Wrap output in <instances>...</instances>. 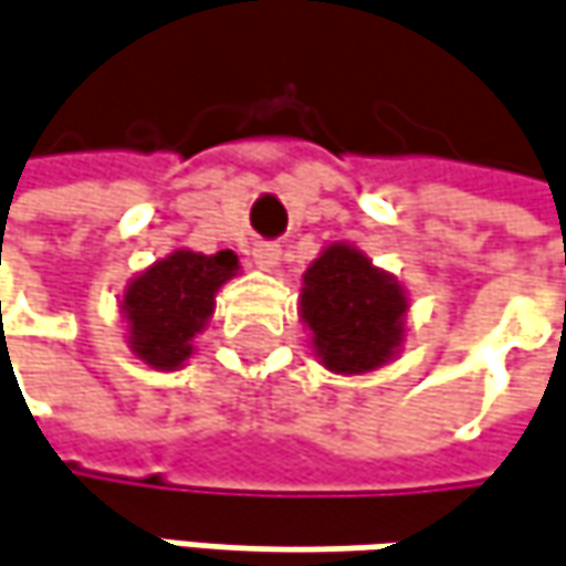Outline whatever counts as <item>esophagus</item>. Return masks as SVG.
Masks as SVG:
<instances>
[{"label": "esophagus", "instance_id": "esophagus-1", "mask_svg": "<svg viewBox=\"0 0 566 566\" xmlns=\"http://www.w3.org/2000/svg\"><path fill=\"white\" fill-rule=\"evenodd\" d=\"M251 254H254V261L264 270H273L280 264V244H273V241H258Z\"/></svg>", "mask_w": 566, "mask_h": 566}]
</instances>
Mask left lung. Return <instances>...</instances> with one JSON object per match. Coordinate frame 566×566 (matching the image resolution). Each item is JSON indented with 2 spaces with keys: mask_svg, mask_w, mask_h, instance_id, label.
I'll return each instance as SVG.
<instances>
[{
  "mask_svg": "<svg viewBox=\"0 0 566 566\" xmlns=\"http://www.w3.org/2000/svg\"><path fill=\"white\" fill-rule=\"evenodd\" d=\"M405 312L401 283L354 244H327L302 276V322L331 373L359 376L385 366L405 340Z\"/></svg>",
  "mask_w": 566,
  "mask_h": 566,
  "instance_id": "8db88e82",
  "label": "left lung"
}]
</instances>
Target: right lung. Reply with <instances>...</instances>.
I'll return each mask as SVG.
<instances>
[{"mask_svg":"<svg viewBox=\"0 0 566 566\" xmlns=\"http://www.w3.org/2000/svg\"><path fill=\"white\" fill-rule=\"evenodd\" d=\"M239 270L235 251H171L143 270L124 293L129 350L153 369H181L193 337L210 322L216 293Z\"/></svg>","mask_w":566,"mask_h":566,"instance_id":"obj_1","label":"right lung"}]
</instances>
